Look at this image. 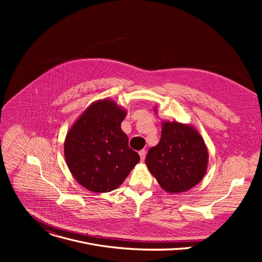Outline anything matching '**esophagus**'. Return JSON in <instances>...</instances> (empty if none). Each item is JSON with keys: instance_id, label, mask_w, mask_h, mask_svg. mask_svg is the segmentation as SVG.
Listing matches in <instances>:
<instances>
[{"instance_id": "esophagus-1", "label": "esophagus", "mask_w": 262, "mask_h": 262, "mask_svg": "<svg viewBox=\"0 0 262 262\" xmlns=\"http://www.w3.org/2000/svg\"><path fill=\"white\" fill-rule=\"evenodd\" d=\"M139 156H140V158H141V161L143 162L144 160H145V156H146V151L145 150H141L140 152H139Z\"/></svg>"}]
</instances>
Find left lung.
I'll return each instance as SVG.
<instances>
[{
  "label": "left lung",
  "mask_w": 262,
  "mask_h": 262,
  "mask_svg": "<svg viewBox=\"0 0 262 262\" xmlns=\"http://www.w3.org/2000/svg\"><path fill=\"white\" fill-rule=\"evenodd\" d=\"M145 164L164 191L179 194L191 190L203 179L208 150L193 125L163 120L161 140L149 149Z\"/></svg>",
  "instance_id": "8db88e82"
}]
</instances>
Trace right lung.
<instances>
[{"mask_svg": "<svg viewBox=\"0 0 262 262\" xmlns=\"http://www.w3.org/2000/svg\"><path fill=\"white\" fill-rule=\"evenodd\" d=\"M127 111L106 97L92 102L74 121L64 141L67 167L82 186L93 193L119 188L139 155L128 147L121 122Z\"/></svg>", "mask_w": 262, "mask_h": 262, "instance_id": "1", "label": "right lung"}]
</instances>
